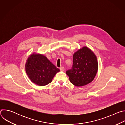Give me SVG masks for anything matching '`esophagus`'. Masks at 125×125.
<instances>
[{
  "mask_svg": "<svg viewBox=\"0 0 125 125\" xmlns=\"http://www.w3.org/2000/svg\"><path fill=\"white\" fill-rule=\"evenodd\" d=\"M60 70L61 71H64L65 70V68H64V67H61L60 68Z\"/></svg>",
  "mask_w": 125,
  "mask_h": 125,
  "instance_id": "34e87169",
  "label": "esophagus"
}]
</instances>
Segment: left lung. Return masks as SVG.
Returning <instances> with one entry per match:
<instances>
[{
	"label": "left lung",
	"mask_w": 125,
	"mask_h": 125,
	"mask_svg": "<svg viewBox=\"0 0 125 125\" xmlns=\"http://www.w3.org/2000/svg\"><path fill=\"white\" fill-rule=\"evenodd\" d=\"M98 68L96 56L91 49L84 46L74 53L72 68L66 71V74L73 84L82 86L94 80Z\"/></svg>",
	"instance_id": "obj_1"
}]
</instances>
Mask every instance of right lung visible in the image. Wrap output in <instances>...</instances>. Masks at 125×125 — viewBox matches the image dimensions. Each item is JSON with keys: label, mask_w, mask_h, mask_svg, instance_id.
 <instances>
[{"label": "right lung", "mask_w": 125, "mask_h": 125, "mask_svg": "<svg viewBox=\"0 0 125 125\" xmlns=\"http://www.w3.org/2000/svg\"><path fill=\"white\" fill-rule=\"evenodd\" d=\"M25 70L30 80L39 86H44L50 83L60 71L45 56L34 52L27 59Z\"/></svg>", "instance_id": "add662e5"}]
</instances>
